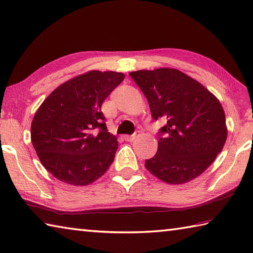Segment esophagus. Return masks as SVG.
I'll use <instances>...</instances> for the list:
<instances>
[{
    "label": "esophagus",
    "mask_w": 253,
    "mask_h": 253,
    "mask_svg": "<svg viewBox=\"0 0 253 253\" xmlns=\"http://www.w3.org/2000/svg\"><path fill=\"white\" fill-rule=\"evenodd\" d=\"M136 137H137L136 134H134V135H125V136H124V139H125L126 141H132V140L136 139Z\"/></svg>",
    "instance_id": "34e87169"
}]
</instances>
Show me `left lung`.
Segmentation results:
<instances>
[{"label":"left lung","mask_w":253,"mask_h":253,"mask_svg":"<svg viewBox=\"0 0 253 253\" xmlns=\"http://www.w3.org/2000/svg\"><path fill=\"white\" fill-rule=\"evenodd\" d=\"M129 75L148 100L153 118L167 119L160 128L157 153L145 163L147 170L171 185L200 176L227 139L226 115L219 99L176 68L140 70Z\"/></svg>","instance_id":"8db88e82"}]
</instances>
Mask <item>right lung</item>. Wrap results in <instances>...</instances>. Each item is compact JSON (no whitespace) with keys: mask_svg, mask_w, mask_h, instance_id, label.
I'll return each mask as SVG.
<instances>
[{"mask_svg":"<svg viewBox=\"0 0 253 253\" xmlns=\"http://www.w3.org/2000/svg\"><path fill=\"white\" fill-rule=\"evenodd\" d=\"M124 79L123 73L89 71L59 85L39 107L31 125L32 144L58 180L90 185L113 164L118 141L108 132L100 108Z\"/></svg>","mask_w":253,"mask_h":253,"instance_id":"add662e5","label":"right lung"}]
</instances>
